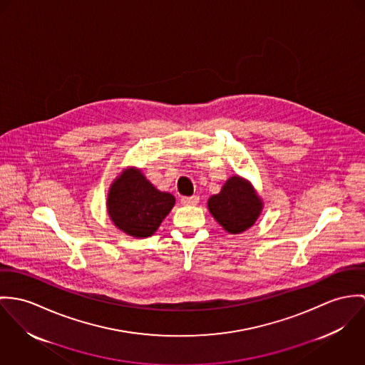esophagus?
<instances>
[{
  "mask_svg": "<svg viewBox=\"0 0 365 365\" xmlns=\"http://www.w3.org/2000/svg\"><path fill=\"white\" fill-rule=\"evenodd\" d=\"M180 202L183 204V205H196L197 202H199V196H190V197H182L180 199Z\"/></svg>",
  "mask_w": 365,
  "mask_h": 365,
  "instance_id": "1",
  "label": "esophagus"
}]
</instances>
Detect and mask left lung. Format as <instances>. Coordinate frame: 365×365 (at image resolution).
Masks as SVG:
<instances>
[{
  "label": "left lung",
  "instance_id": "left-lung-1",
  "mask_svg": "<svg viewBox=\"0 0 365 365\" xmlns=\"http://www.w3.org/2000/svg\"><path fill=\"white\" fill-rule=\"evenodd\" d=\"M207 205L211 215L230 234H241L250 228L263 208L250 182L238 175L231 176L221 192L208 199Z\"/></svg>",
  "mask_w": 365,
  "mask_h": 365
}]
</instances>
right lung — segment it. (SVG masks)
<instances>
[{
  "instance_id": "add662e5",
  "label": "right lung",
  "mask_w": 365,
  "mask_h": 365,
  "mask_svg": "<svg viewBox=\"0 0 365 365\" xmlns=\"http://www.w3.org/2000/svg\"><path fill=\"white\" fill-rule=\"evenodd\" d=\"M108 214L130 237L148 238L175 205L170 193L158 190L140 169H124L108 193Z\"/></svg>"
}]
</instances>
